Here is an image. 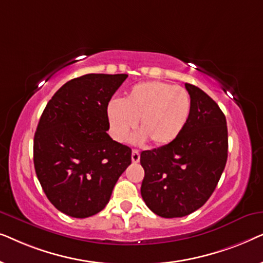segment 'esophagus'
Masks as SVG:
<instances>
[{
    "label": "esophagus",
    "mask_w": 263,
    "mask_h": 263,
    "mask_svg": "<svg viewBox=\"0 0 263 263\" xmlns=\"http://www.w3.org/2000/svg\"><path fill=\"white\" fill-rule=\"evenodd\" d=\"M140 160V152L136 149H133L132 152V161L133 163H139Z\"/></svg>",
    "instance_id": "34e87169"
}]
</instances>
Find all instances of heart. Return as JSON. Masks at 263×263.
Listing matches in <instances>:
<instances>
[{
	"instance_id": "1",
	"label": "heart",
	"mask_w": 263,
	"mask_h": 263,
	"mask_svg": "<svg viewBox=\"0 0 263 263\" xmlns=\"http://www.w3.org/2000/svg\"><path fill=\"white\" fill-rule=\"evenodd\" d=\"M192 98L185 88L163 81H145L133 86L123 100L111 99L106 116L111 134L118 142H125L139 121L141 132L134 142L149 140L154 146L174 142L188 123Z\"/></svg>"
}]
</instances>
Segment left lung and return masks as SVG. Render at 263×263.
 <instances>
[{
    "instance_id": "obj_1",
    "label": "left lung",
    "mask_w": 263,
    "mask_h": 263,
    "mask_svg": "<svg viewBox=\"0 0 263 263\" xmlns=\"http://www.w3.org/2000/svg\"><path fill=\"white\" fill-rule=\"evenodd\" d=\"M192 112L182 134L168 145L143 151L141 196L163 218L185 217L213 194L228 160L225 115L207 93L185 84Z\"/></svg>"
}]
</instances>
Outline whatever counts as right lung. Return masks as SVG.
Masks as SVG:
<instances>
[{"mask_svg": "<svg viewBox=\"0 0 263 263\" xmlns=\"http://www.w3.org/2000/svg\"><path fill=\"white\" fill-rule=\"evenodd\" d=\"M127 74H86L46 104L33 141L37 177L50 202L73 218L99 213L132 163V149L107 134L106 105Z\"/></svg>", "mask_w": 263, "mask_h": 263, "instance_id": "obj_1", "label": "right lung"}]
</instances>
